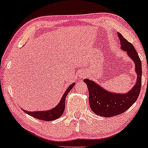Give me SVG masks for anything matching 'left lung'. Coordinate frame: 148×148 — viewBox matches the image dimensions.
I'll list each match as a JSON object with an SVG mask.
<instances>
[{
  "label": "left lung",
  "mask_w": 148,
  "mask_h": 148,
  "mask_svg": "<svg viewBox=\"0 0 148 148\" xmlns=\"http://www.w3.org/2000/svg\"><path fill=\"white\" fill-rule=\"evenodd\" d=\"M121 48L127 52L128 56L134 61L137 81L132 90L125 94L108 92L95 82L84 79L89 90V101L91 109L94 113L102 117H110L118 115L127 110L138 97L141 88L142 64L136 50L131 42H128L122 34L118 33Z\"/></svg>",
  "instance_id": "8db88e82"
}]
</instances>
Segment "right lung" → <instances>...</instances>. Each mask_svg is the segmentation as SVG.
Instances as JSON below:
<instances>
[{
    "instance_id": "add662e5",
    "label": "right lung",
    "mask_w": 148,
    "mask_h": 148,
    "mask_svg": "<svg viewBox=\"0 0 148 148\" xmlns=\"http://www.w3.org/2000/svg\"><path fill=\"white\" fill-rule=\"evenodd\" d=\"M75 83H73L72 84L69 86V88L66 89L65 93L63 95L61 98L60 102L58 104L56 107L53 108L52 109L49 110H44V111H34V112H29V111H24L26 113H27L29 115L32 116L35 118L40 119V120L44 121H52L54 119H58L62 115L64 112V109H65V100L67 94H69L70 91L72 89V88L74 87Z\"/></svg>"
}]
</instances>
